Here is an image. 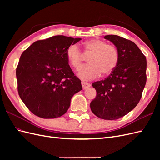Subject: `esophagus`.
<instances>
[{
  "label": "esophagus",
  "mask_w": 160,
  "mask_h": 160,
  "mask_svg": "<svg viewBox=\"0 0 160 160\" xmlns=\"http://www.w3.org/2000/svg\"><path fill=\"white\" fill-rule=\"evenodd\" d=\"M81 85H82V87H83V89H86L91 87V85L89 83H87V82H84V81L81 82Z\"/></svg>",
  "instance_id": "1"
}]
</instances>
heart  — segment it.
<instances>
[{
	"label": "heart",
	"instance_id": "b5f03b06",
	"mask_svg": "<svg viewBox=\"0 0 160 160\" xmlns=\"http://www.w3.org/2000/svg\"><path fill=\"white\" fill-rule=\"evenodd\" d=\"M86 54H91L88 58L89 64L82 67L78 76L83 80H91L103 75L110 74L117 67L119 54L117 47L101 39L94 38L84 43ZM67 57L70 65L78 69L82 63V52L77 44L71 45L67 49Z\"/></svg>",
	"mask_w": 160,
	"mask_h": 160
}]
</instances>
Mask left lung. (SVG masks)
<instances>
[{
    "instance_id": "obj_1",
    "label": "left lung",
    "mask_w": 160,
    "mask_h": 160,
    "mask_svg": "<svg viewBox=\"0 0 160 160\" xmlns=\"http://www.w3.org/2000/svg\"><path fill=\"white\" fill-rule=\"evenodd\" d=\"M104 38L117 47L119 59L116 68L104 80L92 84L97 91L91 109L103 119H118L138 104L146 83V58L129 40L109 35Z\"/></svg>"
}]
</instances>
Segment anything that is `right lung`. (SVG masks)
I'll return each instance as SVG.
<instances>
[{"mask_svg": "<svg viewBox=\"0 0 160 160\" xmlns=\"http://www.w3.org/2000/svg\"><path fill=\"white\" fill-rule=\"evenodd\" d=\"M81 40L51 37L33 42L22 53L16 70L18 95L38 117H61L69 108L72 96L83 88L66 55L67 48Z\"/></svg>", "mask_w": 160, "mask_h": 160, "instance_id": "right-lung-1", "label": "right lung"}]
</instances>
